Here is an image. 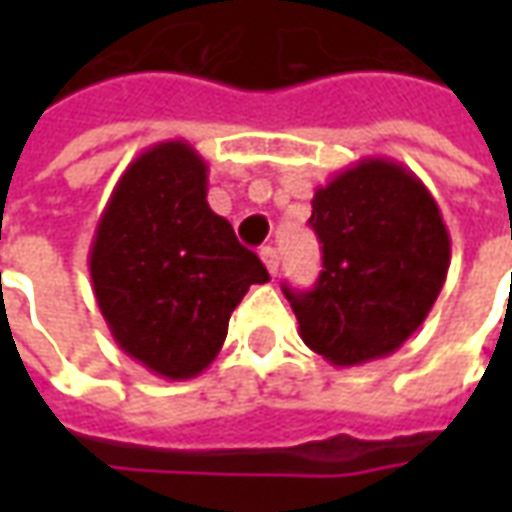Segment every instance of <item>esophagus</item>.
Here are the masks:
<instances>
[{"mask_svg": "<svg viewBox=\"0 0 512 512\" xmlns=\"http://www.w3.org/2000/svg\"><path fill=\"white\" fill-rule=\"evenodd\" d=\"M260 257H263V263H266L268 274H271V277H277V271H279V252H277V249H274V246H263V249H260Z\"/></svg>", "mask_w": 512, "mask_h": 512, "instance_id": "obj_1", "label": "esophagus"}]
</instances>
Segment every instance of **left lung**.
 <instances>
[{
  "label": "left lung",
  "instance_id": "left-lung-1",
  "mask_svg": "<svg viewBox=\"0 0 512 512\" xmlns=\"http://www.w3.org/2000/svg\"><path fill=\"white\" fill-rule=\"evenodd\" d=\"M323 249L315 288L285 285L299 334L337 367L389 356L417 332L450 268V233L425 183L397 161L362 158L312 197Z\"/></svg>",
  "mask_w": 512,
  "mask_h": 512
}]
</instances>
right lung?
<instances>
[{
    "label": "right lung",
    "instance_id": "obj_1",
    "mask_svg": "<svg viewBox=\"0 0 512 512\" xmlns=\"http://www.w3.org/2000/svg\"><path fill=\"white\" fill-rule=\"evenodd\" d=\"M208 167L183 139L128 164L95 227L90 277L115 343L169 381L200 376L266 266L208 205Z\"/></svg>",
    "mask_w": 512,
    "mask_h": 512
}]
</instances>
